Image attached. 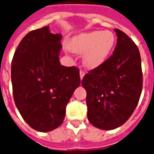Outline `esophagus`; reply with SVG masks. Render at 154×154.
<instances>
[{"label":"esophagus","instance_id":"esophagus-1","mask_svg":"<svg viewBox=\"0 0 154 154\" xmlns=\"http://www.w3.org/2000/svg\"><path fill=\"white\" fill-rule=\"evenodd\" d=\"M84 76H85V72L82 71V70H81L80 71V78H81V80L82 79L83 77H84Z\"/></svg>","mask_w":154,"mask_h":154}]
</instances>
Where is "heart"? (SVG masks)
Masks as SVG:
<instances>
[{
  "label": "heart",
  "instance_id": "heart-1",
  "mask_svg": "<svg viewBox=\"0 0 154 154\" xmlns=\"http://www.w3.org/2000/svg\"><path fill=\"white\" fill-rule=\"evenodd\" d=\"M115 44V36L110 31H91L72 37L68 49L83 54V63L90 69L99 68L108 60Z\"/></svg>",
  "mask_w": 154,
  "mask_h": 154
}]
</instances>
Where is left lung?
<instances>
[{
    "mask_svg": "<svg viewBox=\"0 0 154 154\" xmlns=\"http://www.w3.org/2000/svg\"><path fill=\"white\" fill-rule=\"evenodd\" d=\"M117 45L106 62L90 71L82 85L86 91L87 117L101 130L118 128L129 119L142 91L139 49L129 36L114 29Z\"/></svg>",
    "mask_w": 154,
    "mask_h": 154,
    "instance_id": "obj_1",
    "label": "left lung"
}]
</instances>
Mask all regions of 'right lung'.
<instances>
[{"label": "right lung", "instance_id": "add662e5", "mask_svg": "<svg viewBox=\"0 0 154 154\" xmlns=\"http://www.w3.org/2000/svg\"><path fill=\"white\" fill-rule=\"evenodd\" d=\"M61 34L49 26L30 32L19 43L11 63V82L17 109L40 132L62 124L66 106L80 86L79 69L60 64Z\"/></svg>", "mask_w": 154, "mask_h": 154}]
</instances>
